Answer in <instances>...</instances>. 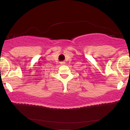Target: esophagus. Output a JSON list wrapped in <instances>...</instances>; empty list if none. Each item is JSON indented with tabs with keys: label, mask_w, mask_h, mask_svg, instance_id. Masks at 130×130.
Returning <instances> with one entry per match:
<instances>
[{
	"label": "esophagus",
	"mask_w": 130,
	"mask_h": 130,
	"mask_svg": "<svg viewBox=\"0 0 130 130\" xmlns=\"http://www.w3.org/2000/svg\"><path fill=\"white\" fill-rule=\"evenodd\" d=\"M60 64H61V65H64V64H65V62H60Z\"/></svg>",
	"instance_id": "34e87169"
}]
</instances>
